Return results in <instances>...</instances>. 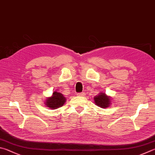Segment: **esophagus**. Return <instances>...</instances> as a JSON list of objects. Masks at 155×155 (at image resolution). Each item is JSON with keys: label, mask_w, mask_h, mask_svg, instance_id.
<instances>
[{"label": "esophagus", "mask_w": 155, "mask_h": 155, "mask_svg": "<svg viewBox=\"0 0 155 155\" xmlns=\"http://www.w3.org/2000/svg\"><path fill=\"white\" fill-rule=\"evenodd\" d=\"M77 95L78 97H84L85 96V93H78Z\"/></svg>", "instance_id": "esophagus-1"}]
</instances>
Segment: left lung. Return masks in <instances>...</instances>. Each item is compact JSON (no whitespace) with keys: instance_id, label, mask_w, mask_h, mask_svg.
<instances>
[{"instance_id":"8db88e82","label":"left lung","mask_w":155,"mask_h":155,"mask_svg":"<svg viewBox=\"0 0 155 155\" xmlns=\"http://www.w3.org/2000/svg\"><path fill=\"white\" fill-rule=\"evenodd\" d=\"M94 102L96 105L101 108H107L112 104L111 97L107 96L105 93H100L94 97Z\"/></svg>"}]
</instances>
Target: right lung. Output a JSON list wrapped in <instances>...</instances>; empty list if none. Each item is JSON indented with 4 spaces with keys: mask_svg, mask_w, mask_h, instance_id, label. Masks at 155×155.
Segmentation results:
<instances>
[{
    "mask_svg": "<svg viewBox=\"0 0 155 155\" xmlns=\"http://www.w3.org/2000/svg\"><path fill=\"white\" fill-rule=\"evenodd\" d=\"M66 100V98L62 93L54 91L52 93V95L46 98L44 104L50 109L56 110L57 108L62 107L65 104Z\"/></svg>",
    "mask_w": 155,
    "mask_h": 155,
    "instance_id": "right-lung-1",
    "label": "right lung"
}]
</instances>
